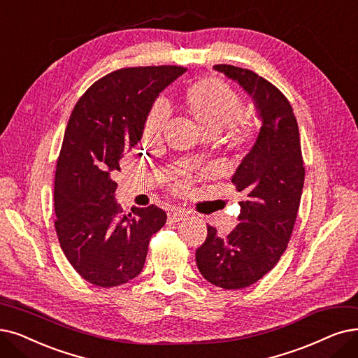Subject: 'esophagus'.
Segmentation results:
<instances>
[{
    "mask_svg": "<svg viewBox=\"0 0 358 358\" xmlns=\"http://www.w3.org/2000/svg\"><path fill=\"white\" fill-rule=\"evenodd\" d=\"M185 217H187V211H183L180 208H173L170 213H169V219L171 222H180L183 220Z\"/></svg>",
    "mask_w": 358,
    "mask_h": 358,
    "instance_id": "esophagus-1",
    "label": "esophagus"
}]
</instances>
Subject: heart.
Returning a JSON list of instances; mask_svg holds the SVG:
<instances>
[{
	"label": "heart",
	"instance_id": "b5f03b06",
	"mask_svg": "<svg viewBox=\"0 0 358 358\" xmlns=\"http://www.w3.org/2000/svg\"><path fill=\"white\" fill-rule=\"evenodd\" d=\"M188 111L206 135H217L231 122V139L241 145L252 136V123L239 116L241 98L236 91L219 78H203L189 85L185 94ZM169 106L155 103L145 124V136H160L169 120Z\"/></svg>",
	"mask_w": 358,
	"mask_h": 358
}]
</instances>
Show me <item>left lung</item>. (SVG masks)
<instances>
[{
  "instance_id": "1",
  "label": "left lung",
  "mask_w": 358,
  "mask_h": 358,
  "mask_svg": "<svg viewBox=\"0 0 358 358\" xmlns=\"http://www.w3.org/2000/svg\"><path fill=\"white\" fill-rule=\"evenodd\" d=\"M252 99L262 126L232 183L245 199L239 223L226 238L207 226L204 244L195 252L201 275L223 289H241L260 280L288 247L304 187L299 131L292 107L275 85L248 69L216 64Z\"/></svg>"
}]
</instances>
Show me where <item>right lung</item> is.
<instances>
[{
    "label": "right lung",
    "mask_w": 358,
    "mask_h": 358,
    "mask_svg": "<svg viewBox=\"0 0 358 358\" xmlns=\"http://www.w3.org/2000/svg\"><path fill=\"white\" fill-rule=\"evenodd\" d=\"M185 71L178 66L116 70L96 80L71 111L55 170V232L69 263L96 287L136 278L151 236L166 223L157 206L124 214L113 175L141 141L157 96Z\"/></svg>",
    "instance_id": "right-lung-1"
}]
</instances>
